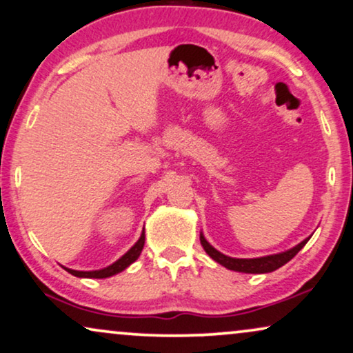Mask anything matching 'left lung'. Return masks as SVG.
<instances>
[{
  "label": "left lung",
  "instance_id": "8db88e82",
  "mask_svg": "<svg viewBox=\"0 0 353 353\" xmlns=\"http://www.w3.org/2000/svg\"><path fill=\"white\" fill-rule=\"evenodd\" d=\"M310 241L305 239L303 242H300L299 245H295L294 248H290L288 252L283 253H276V255H268V256H261V258H231L224 253H221L216 250L214 247H211L206 239L203 237V234H200V242L201 247L205 248V252L213 258L214 261H218L219 265H223L224 268L232 271H239V272H252V274H261V272H271L276 271L278 268L284 266L285 263L292 260V258L297 255V253L302 250L305 247V243Z\"/></svg>",
  "mask_w": 353,
  "mask_h": 353
}]
</instances>
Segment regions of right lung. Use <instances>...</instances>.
<instances>
[{"label": "right lung", "instance_id": "add662e5", "mask_svg": "<svg viewBox=\"0 0 353 353\" xmlns=\"http://www.w3.org/2000/svg\"><path fill=\"white\" fill-rule=\"evenodd\" d=\"M143 245H145V232H142V236H140L139 241L135 242V245L130 248L128 253H124L119 260L114 261L108 268H103V270H98V271H75V270H69V268H64V270L70 272L72 276H77V278H95V279L110 278V276H114L117 272L124 271L129 265H132V263L140 256V253H142Z\"/></svg>", "mask_w": 353, "mask_h": 353}]
</instances>
